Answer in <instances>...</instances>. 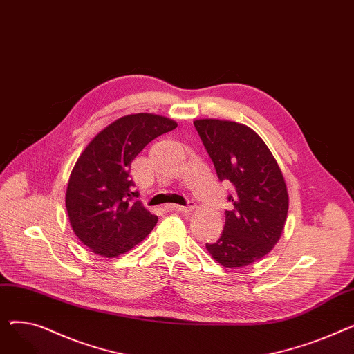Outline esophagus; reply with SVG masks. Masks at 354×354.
<instances>
[{
  "label": "esophagus",
  "instance_id": "1",
  "mask_svg": "<svg viewBox=\"0 0 354 354\" xmlns=\"http://www.w3.org/2000/svg\"><path fill=\"white\" fill-rule=\"evenodd\" d=\"M172 211H178V212H182V214H189V212H192L194 209H195V205L194 203L191 202L188 207H182V205H171L169 207Z\"/></svg>",
  "mask_w": 354,
  "mask_h": 354
}]
</instances>
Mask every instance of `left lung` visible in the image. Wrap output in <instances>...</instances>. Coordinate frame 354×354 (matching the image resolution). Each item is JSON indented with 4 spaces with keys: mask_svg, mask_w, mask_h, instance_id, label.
Listing matches in <instances>:
<instances>
[{
    "mask_svg": "<svg viewBox=\"0 0 354 354\" xmlns=\"http://www.w3.org/2000/svg\"><path fill=\"white\" fill-rule=\"evenodd\" d=\"M194 124L219 180L234 187L224 231L207 250L222 267L254 264L274 248L286 225L288 192L283 172L251 127L219 119H199Z\"/></svg>",
    "mask_w": 354,
    "mask_h": 354,
    "instance_id": "left-lung-1",
    "label": "left lung"
}]
</instances>
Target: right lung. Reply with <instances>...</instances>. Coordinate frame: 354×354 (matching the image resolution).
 Listing matches in <instances>:
<instances>
[{"label":"right lung","instance_id":"right-lung-1","mask_svg":"<svg viewBox=\"0 0 354 354\" xmlns=\"http://www.w3.org/2000/svg\"><path fill=\"white\" fill-rule=\"evenodd\" d=\"M178 123L165 116H123L90 140L70 174L66 208L70 225L82 243L100 257L115 258L151 234L158 216L135 198L130 165L155 138Z\"/></svg>","mask_w":354,"mask_h":354}]
</instances>
